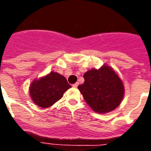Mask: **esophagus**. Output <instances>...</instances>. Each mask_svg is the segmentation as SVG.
I'll return each mask as SVG.
<instances>
[{"instance_id": "34e87169", "label": "esophagus", "mask_w": 151, "mask_h": 151, "mask_svg": "<svg viewBox=\"0 0 151 151\" xmlns=\"http://www.w3.org/2000/svg\"><path fill=\"white\" fill-rule=\"evenodd\" d=\"M78 85H79V83H78V82L75 83V84H73V88H78Z\"/></svg>"}]
</instances>
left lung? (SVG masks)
I'll list each match as a JSON object with an SVG mask.
<instances>
[{"label":"left lung","mask_w":151,"mask_h":151,"mask_svg":"<svg viewBox=\"0 0 151 151\" xmlns=\"http://www.w3.org/2000/svg\"><path fill=\"white\" fill-rule=\"evenodd\" d=\"M85 82L78 86L85 102L96 113H108L117 108L124 96V85L107 66L92 69L84 74Z\"/></svg>","instance_id":"1"}]
</instances>
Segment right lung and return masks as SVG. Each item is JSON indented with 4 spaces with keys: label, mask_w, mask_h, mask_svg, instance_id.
I'll use <instances>...</instances> for the list:
<instances>
[{
    "label": "right lung",
    "mask_w": 151,
    "mask_h": 151,
    "mask_svg": "<svg viewBox=\"0 0 151 151\" xmlns=\"http://www.w3.org/2000/svg\"><path fill=\"white\" fill-rule=\"evenodd\" d=\"M71 88L63 76L51 72L39 80H35L29 87V95L35 104L40 107L52 106L63 96V93Z\"/></svg>",
    "instance_id": "add662e5"
}]
</instances>
